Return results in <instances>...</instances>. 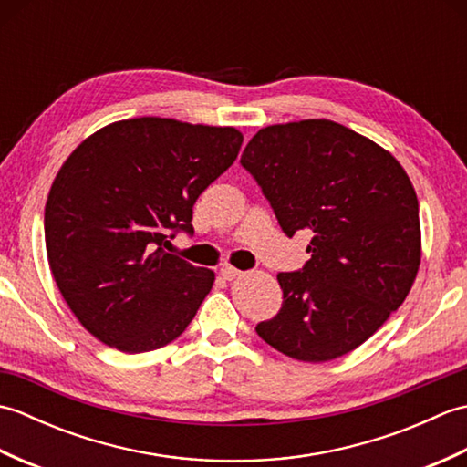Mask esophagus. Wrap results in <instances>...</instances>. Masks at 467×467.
<instances>
[{"mask_svg": "<svg viewBox=\"0 0 467 467\" xmlns=\"http://www.w3.org/2000/svg\"><path fill=\"white\" fill-rule=\"evenodd\" d=\"M221 275H223V279H226V281H234L236 276H241V271L234 269V266H231V265H224L221 269Z\"/></svg>", "mask_w": 467, "mask_h": 467, "instance_id": "34e87169", "label": "esophagus"}]
</instances>
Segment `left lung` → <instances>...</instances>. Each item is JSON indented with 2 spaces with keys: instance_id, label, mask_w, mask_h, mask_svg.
Masks as SVG:
<instances>
[{
  "instance_id": "left-lung-1",
  "label": "left lung",
  "mask_w": 467,
  "mask_h": 467,
  "mask_svg": "<svg viewBox=\"0 0 467 467\" xmlns=\"http://www.w3.org/2000/svg\"><path fill=\"white\" fill-rule=\"evenodd\" d=\"M241 164L286 236L313 234L303 269L276 275L283 306L256 333L309 363L357 349L418 276L420 204L408 172L385 148L331 120L261 128Z\"/></svg>"
}]
</instances>
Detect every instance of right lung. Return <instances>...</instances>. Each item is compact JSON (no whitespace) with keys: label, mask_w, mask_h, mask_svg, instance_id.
I'll return each instance as SVG.
<instances>
[{"label":"right lung","mask_w":467,"mask_h":467,"mask_svg":"<svg viewBox=\"0 0 467 467\" xmlns=\"http://www.w3.org/2000/svg\"><path fill=\"white\" fill-rule=\"evenodd\" d=\"M241 144L233 126L144 116L100 128L67 156L46 202L47 263L98 341L124 353L154 351L194 319L214 273L164 246L168 233H194L196 198L236 161Z\"/></svg>","instance_id":"obj_1"}]
</instances>
